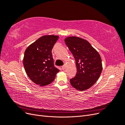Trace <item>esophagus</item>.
I'll return each instance as SVG.
<instances>
[{
	"label": "esophagus",
	"mask_w": 125,
	"mask_h": 125,
	"mask_svg": "<svg viewBox=\"0 0 125 125\" xmlns=\"http://www.w3.org/2000/svg\"><path fill=\"white\" fill-rule=\"evenodd\" d=\"M62 70L65 69V65H64V66H62Z\"/></svg>",
	"instance_id": "esophagus-1"
}]
</instances>
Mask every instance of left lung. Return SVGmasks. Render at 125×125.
Segmentation results:
<instances>
[{
	"label": "left lung",
	"instance_id": "obj_1",
	"mask_svg": "<svg viewBox=\"0 0 125 125\" xmlns=\"http://www.w3.org/2000/svg\"><path fill=\"white\" fill-rule=\"evenodd\" d=\"M65 42L73 54L77 66L75 77L70 80V84L79 91L91 88L100 77L102 71L101 56L86 40L77 36H68Z\"/></svg>",
	"mask_w": 125,
	"mask_h": 125
}]
</instances>
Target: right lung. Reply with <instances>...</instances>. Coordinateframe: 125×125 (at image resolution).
<instances>
[{"mask_svg":"<svg viewBox=\"0 0 125 125\" xmlns=\"http://www.w3.org/2000/svg\"><path fill=\"white\" fill-rule=\"evenodd\" d=\"M58 35L41 36L26 48L23 63L29 78L35 84L45 86L54 80L59 70L54 66L52 50Z\"/></svg>","mask_w":125,"mask_h":125,"instance_id":"add662e5","label":"right lung"}]
</instances>
